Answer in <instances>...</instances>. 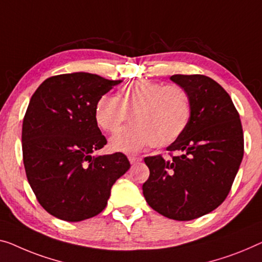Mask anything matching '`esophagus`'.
I'll return each instance as SVG.
<instances>
[{"mask_svg": "<svg viewBox=\"0 0 262 262\" xmlns=\"http://www.w3.org/2000/svg\"><path fill=\"white\" fill-rule=\"evenodd\" d=\"M128 159H129V162L130 163H135V162H139V161H141V158H140V156H134V155H130V156H128Z\"/></svg>", "mask_w": 262, "mask_h": 262, "instance_id": "obj_1", "label": "esophagus"}]
</instances>
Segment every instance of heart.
I'll use <instances>...</instances> for the list:
<instances>
[{
  "mask_svg": "<svg viewBox=\"0 0 262 262\" xmlns=\"http://www.w3.org/2000/svg\"><path fill=\"white\" fill-rule=\"evenodd\" d=\"M130 114L132 124L121 129L111 140L112 149L135 153L150 144L162 148L173 143L187 126L190 101L180 85H162L140 80L121 89L118 99L102 95L94 109L95 121L107 133L118 132Z\"/></svg>",
  "mask_w": 262,
  "mask_h": 262,
  "instance_id": "b5f03b06",
  "label": "heart"
}]
</instances>
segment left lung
Instances as JSON below:
<instances>
[{
    "mask_svg": "<svg viewBox=\"0 0 262 262\" xmlns=\"http://www.w3.org/2000/svg\"><path fill=\"white\" fill-rule=\"evenodd\" d=\"M187 92L190 116L167 147L168 158L147 156L142 190L151 208L179 221L200 217L227 198L244 156V132L231 96L208 76H170Z\"/></svg>",
    "mask_w": 262,
    "mask_h": 262,
    "instance_id": "left-lung-1",
    "label": "left lung"
}]
</instances>
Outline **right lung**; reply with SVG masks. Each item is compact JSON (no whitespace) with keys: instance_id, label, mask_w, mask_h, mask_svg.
<instances>
[{"instance_id":"obj_1","label":"right lung","mask_w":262,"mask_h":262,"mask_svg":"<svg viewBox=\"0 0 262 262\" xmlns=\"http://www.w3.org/2000/svg\"><path fill=\"white\" fill-rule=\"evenodd\" d=\"M120 80L72 73L49 77L31 96L22 124L27 179L53 216L77 222L106 208L112 186L129 169L120 153L92 156L107 140L94 116L97 100Z\"/></svg>"}]
</instances>
